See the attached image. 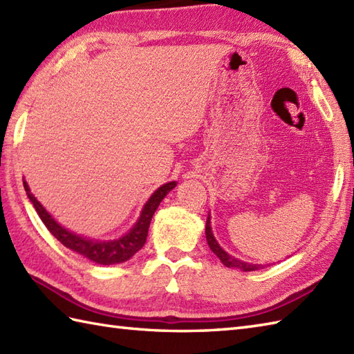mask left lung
Wrapping results in <instances>:
<instances>
[{
	"mask_svg": "<svg viewBox=\"0 0 354 354\" xmlns=\"http://www.w3.org/2000/svg\"><path fill=\"white\" fill-rule=\"evenodd\" d=\"M205 236H207V242H208L209 250H212V251L217 255V257L221 259V261H222L223 265L227 266V268H239V269L245 270V272H250V270H257V269L261 268L260 265H250V263L240 261V260H237V259H234V257H231V255H228L227 252H225V251L222 250V248L219 246V243L216 242V239H214V236H213L212 227H209V216H208L207 225H205Z\"/></svg>",
	"mask_w": 354,
	"mask_h": 354,
	"instance_id": "obj_1",
	"label": "left lung"
}]
</instances>
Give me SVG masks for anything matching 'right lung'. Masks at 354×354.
Listing matches in <instances>:
<instances>
[{"label": "right lung", "mask_w": 354, "mask_h": 354, "mask_svg": "<svg viewBox=\"0 0 354 354\" xmlns=\"http://www.w3.org/2000/svg\"><path fill=\"white\" fill-rule=\"evenodd\" d=\"M175 187H176L175 181L167 183L162 187H160V189H158L146 202L138 222L133 225V228L127 232L126 236L120 237L117 240H109V242H99V240H89L86 237L74 234V232L61 227V225L53 219L51 214L47 213V209L41 205V202L37 201L32 193H30L28 185L24 181V189L27 192L28 199L32 201L33 207L36 208V213L39 214L41 221L44 222V225L47 227V230L51 232V234L55 236L64 246L70 248V250L74 252L84 255V257H86L88 260L99 263V265H117V263H123L126 260H129L133 254H137L141 250L142 245L146 243L149 225H150V221H152L158 205L161 204V201L165 198V194L175 189Z\"/></svg>", "instance_id": "obj_1"}]
</instances>
